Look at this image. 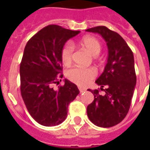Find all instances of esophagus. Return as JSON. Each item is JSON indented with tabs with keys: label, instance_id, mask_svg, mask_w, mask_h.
Listing matches in <instances>:
<instances>
[{
	"label": "esophagus",
	"instance_id": "obj_1",
	"mask_svg": "<svg viewBox=\"0 0 150 150\" xmlns=\"http://www.w3.org/2000/svg\"><path fill=\"white\" fill-rule=\"evenodd\" d=\"M79 91H80V92H83V91H86V89H85V88H79Z\"/></svg>",
	"mask_w": 150,
	"mask_h": 150
}]
</instances>
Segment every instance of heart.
Here are the masks:
<instances>
[{
  "label": "heart",
  "mask_w": 150,
  "mask_h": 150,
  "mask_svg": "<svg viewBox=\"0 0 150 150\" xmlns=\"http://www.w3.org/2000/svg\"><path fill=\"white\" fill-rule=\"evenodd\" d=\"M83 47L87 50L91 55L96 57L101 51V44L96 38L93 36H86L80 42ZM73 46L71 43L67 42L63 46L61 51V59L64 65H69L72 60ZM96 72L92 68H81L74 67L67 71V77L79 86L84 87L96 77Z\"/></svg>",
  "instance_id": "heart-1"
}]
</instances>
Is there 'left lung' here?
Returning a JSON list of instances; mask_svg holds the SVG:
<instances>
[{
    "instance_id": "left-lung-1",
    "label": "left lung",
    "mask_w": 150,
    "mask_h": 150,
    "mask_svg": "<svg viewBox=\"0 0 150 150\" xmlns=\"http://www.w3.org/2000/svg\"><path fill=\"white\" fill-rule=\"evenodd\" d=\"M86 31L100 34L108 50L104 72L96 80L104 94L101 95L97 89H88L94 95V100L87 108L88 116L96 126L112 127L125 119L131 105L137 83L133 53L119 34L106 26Z\"/></svg>"
}]
</instances>
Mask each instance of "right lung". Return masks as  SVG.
Instances as JSON below:
<instances>
[{
    "label": "right lung",
    "instance_id": "1",
    "mask_svg": "<svg viewBox=\"0 0 150 150\" xmlns=\"http://www.w3.org/2000/svg\"><path fill=\"white\" fill-rule=\"evenodd\" d=\"M79 32L50 25L34 34L25 47L20 65L21 94L29 113L42 125L63 122L69 104L79 93L77 86L66 79L58 90L53 88L63 76L62 47Z\"/></svg>",
    "mask_w": 150,
    "mask_h": 150
}]
</instances>
